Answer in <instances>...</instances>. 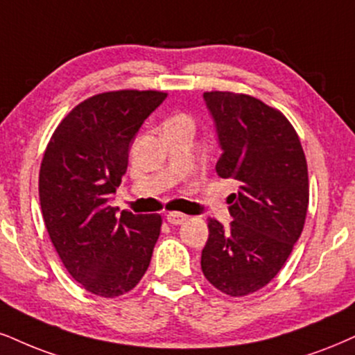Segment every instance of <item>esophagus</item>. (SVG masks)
Segmentation results:
<instances>
[{"mask_svg":"<svg viewBox=\"0 0 355 355\" xmlns=\"http://www.w3.org/2000/svg\"><path fill=\"white\" fill-rule=\"evenodd\" d=\"M166 220H168L171 225H179V224H182V222L187 220V216L181 212H168L166 214Z\"/></svg>","mask_w":355,"mask_h":355,"instance_id":"esophagus-1","label":"esophagus"}]
</instances>
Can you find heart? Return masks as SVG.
<instances>
[{
	"mask_svg": "<svg viewBox=\"0 0 355 355\" xmlns=\"http://www.w3.org/2000/svg\"><path fill=\"white\" fill-rule=\"evenodd\" d=\"M169 123H191L192 125V118L187 115V113H174V115L166 121V125Z\"/></svg>",
	"mask_w": 355,
	"mask_h": 355,
	"instance_id": "b5f03b06",
	"label": "heart"
}]
</instances>
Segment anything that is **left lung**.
Returning <instances> with one entry per match:
<instances>
[{
  "label": "left lung",
  "instance_id": "obj_1",
  "mask_svg": "<svg viewBox=\"0 0 355 355\" xmlns=\"http://www.w3.org/2000/svg\"><path fill=\"white\" fill-rule=\"evenodd\" d=\"M222 156L216 171L237 181L229 196L230 225L209 220L200 257L207 282L240 298L266 286L303 232L309 204L306 156L288 118L252 95L204 92Z\"/></svg>",
  "mask_w": 355,
  "mask_h": 355
}]
</instances>
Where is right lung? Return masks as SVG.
Masks as SVG:
<instances>
[{"label": "right lung", "mask_w": 355, "mask_h": 355, "mask_svg": "<svg viewBox=\"0 0 355 355\" xmlns=\"http://www.w3.org/2000/svg\"><path fill=\"white\" fill-rule=\"evenodd\" d=\"M166 97L157 90L94 95L64 116L44 151L39 199L47 234L71 277L102 298L137 286L159 237V214L116 217L108 196L126 173L139 126Z\"/></svg>", "instance_id": "obj_1"}]
</instances>
